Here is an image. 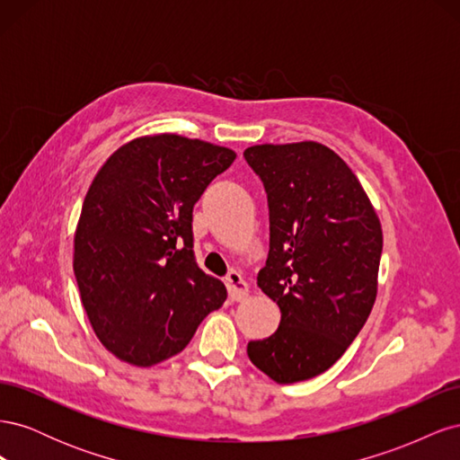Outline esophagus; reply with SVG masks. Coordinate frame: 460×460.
<instances>
[{
	"label": "esophagus",
	"mask_w": 460,
	"mask_h": 460,
	"mask_svg": "<svg viewBox=\"0 0 460 460\" xmlns=\"http://www.w3.org/2000/svg\"><path fill=\"white\" fill-rule=\"evenodd\" d=\"M226 288H228V294H230V299L232 301H240L247 296V282L242 278L240 272L235 270H230L226 274Z\"/></svg>",
	"instance_id": "34e87169"
}]
</instances>
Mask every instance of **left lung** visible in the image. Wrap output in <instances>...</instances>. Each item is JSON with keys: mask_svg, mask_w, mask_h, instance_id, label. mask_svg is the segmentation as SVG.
<instances>
[{"mask_svg": "<svg viewBox=\"0 0 460 460\" xmlns=\"http://www.w3.org/2000/svg\"><path fill=\"white\" fill-rule=\"evenodd\" d=\"M243 157L269 199V257L257 284L282 313L247 355L278 384L303 382L336 363L365 326L382 226L357 176L326 146L264 144Z\"/></svg>", "mask_w": 460, "mask_h": 460, "instance_id": "left-lung-1", "label": "left lung"}]
</instances>
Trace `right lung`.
Masks as SVG:
<instances>
[{"label":"right lung","mask_w":460,"mask_h":460,"mask_svg":"<svg viewBox=\"0 0 460 460\" xmlns=\"http://www.w3.org/2000/svg\"><path fill=\"white\" fill-rule=\"evenodd\" d=\"M235 153L176 134L122 146L97 172L75 235V276L95 336L151 367L180 353L226 288L193 253V205Z\"/></svg>","instance_id":"add662e5"}]
</instances>
